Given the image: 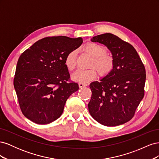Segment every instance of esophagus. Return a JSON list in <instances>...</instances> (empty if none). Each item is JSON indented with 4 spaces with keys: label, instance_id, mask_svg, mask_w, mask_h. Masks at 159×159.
<instances>
[{
    "label": "esophagus",
    "instance_id": "esophagus-1",
    "mask_svg": "<svg viewBox=\"0 0 159 159\" xmlns=\"http://www.w3.org/2000/svg\"><path fill=\"white\" fill-rule=\"evenodd\" d=\"M85 86H87V84H83V83H79V87L80 88H84V87H85Z\"/></svg>",
    "mask_w": 159,
    "mask_h": 159
}]
</instances>
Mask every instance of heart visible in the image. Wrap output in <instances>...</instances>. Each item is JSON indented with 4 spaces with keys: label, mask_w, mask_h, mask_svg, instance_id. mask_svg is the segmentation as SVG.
<instances>
[{
    "label": "heart",
    "mask_w": 159,
    "mask_h": 159,
    "mask_svg": "<svg viewBox=\"0 0 159 159\" xmlns=\"http://www.w3.org/2000/svg\"><path fill=\"white\" fill-rule=\"evenodd\" d=\"M85 52L93 57L91 66L95 68L89 70H78L72 74L71 79L80 83H87L95 79L97 76V69L101 76L107 75L113 68V60L106 54V50L102 46L93 42H89L84 47ZM76 59V52L73 50L67 55L65 59V65L69 70L75 68Z\"/></svg>",
    "instance_id": "1"
}]
</instances>
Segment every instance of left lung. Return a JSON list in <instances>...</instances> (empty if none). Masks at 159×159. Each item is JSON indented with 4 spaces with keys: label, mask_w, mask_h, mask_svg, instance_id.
I'll list each match as a JSON object with an SVG mask.
<instances>
[{
    "label": "left lung",
    "mask_w": 159,
    "mask_h": 159,
    "mask_svg": "<svg viewBox=\"0 0 159 159\" xmlns=\"http://www.w3.org/2000/svg\"><path fill=\"white\" fill-rule=\"evenodd\" d=\"M93 42L106 46L112 54L113 68L99 81L91 82L90 115L105 126L125 123L134 116L144 97L145 66L134 47L111 33L93 36Z\"/></svg>",
    "instance_id": "1"
}]
</instances>
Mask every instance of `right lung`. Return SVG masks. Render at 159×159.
I'll use <instances>...</instances> for the list:
<instances>
[{
	"mask_svg": "<svg viewBox=\"0 0 159 159\" xmlns=\"http://www.w3.org/2000/svg\"><path fill=\"white\" fill-rule=\"evenodd\" d=\"M83 42L79 37H47L36 42L18 60L14 87L25 116L46 125L58 119L70 96L79 89L70 81L65 59Z\"/></svg>",
	"mask_w": 159,
	"mask_h": 159,
	"instance_id": "right-lung-1",
	"label": "right lung"
}]
</instances>
